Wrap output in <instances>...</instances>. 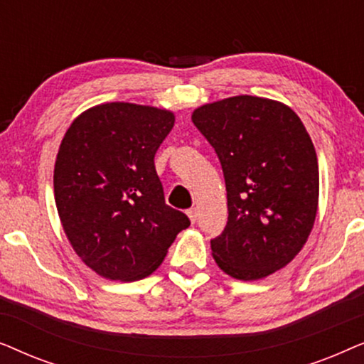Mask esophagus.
Masks as SVG:
<instances>
[{"instance_id": "1", "label": "esophagus", "mask_w": 364, "mask_h": 364, "mask_svg": "<svg viewBox=\"0 0 364 364\" xmlns=\"http://www.w3.org/2000/svg\"><path fill=\"white\" fill-rule=\"evenodd\" d=\"M187 215H188V218H191L192 223H196V220H197V208H188Z\"/></svg>"}]
</instances>
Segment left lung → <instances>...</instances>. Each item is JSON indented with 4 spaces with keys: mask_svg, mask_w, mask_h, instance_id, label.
<instances>
[{
    "mask_svg": "<svg viewBox=\"0 0 364 364\" xmlns=\"http://www.w3.org/2000/svg\"><path fill=\"white\" fill-rule=\"evenodd\" d=\"M192 122L225 177L228 222L210 242L217 265L243 282L287 267L310 237L320 192L300 117L272 99L233 96L197 107Z\"/></svg>",
    "mask_w": 364,
    "mask_h": 364,
    "instance_id": "left-lung-1",
    "label": "left lung"
}]
</instances>
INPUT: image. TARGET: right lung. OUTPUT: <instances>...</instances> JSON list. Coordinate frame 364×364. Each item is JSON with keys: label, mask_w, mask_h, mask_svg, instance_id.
Returning <instances> with one entry per match:
<instances>
[{"label": "right lung", "mask_w": 364, "mask_h": 364, "mask_svg": "<svg viewBox=\"0 0 364 364\" xmlns=\"http://www.w3.org/2000/svg\"><path fill=\"white\" fill-rule=\"evenodd\" d=\"M176 116L131 102L74 119L54 166V198L74 252L97 275L136 282L156 270L191 225L168 207L154 157Z\"/></svg>", "instance_id": "1"}]
</instances>
